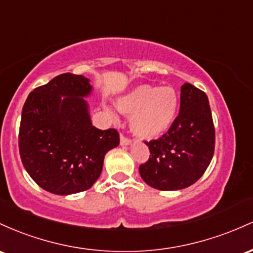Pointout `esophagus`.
I'll return each mask as SVG.
<instances>
[{"instance_id":"1","label":"esophagus","mask_w":253,"mask_h":253,"mask_svg":"<svg viewBox=\"0 0 253 253\" xmlns=\"http://www.w3.org/2000/svg\"><path fill=\"white\" fill-rule=\"evenodd\" d=\"M130 143H131V140L126 137V136L122 134L121 135V144H122V146H129Z\"/></svg>"}]
</instances>
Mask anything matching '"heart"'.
I'll use <instances>...</instances> for the list:
<instances>
[{"instance_id": "b5f03b06", "label": "heart", "mask_w": 253, "mask_h": 253, "mask_svg": "<svg viewBox=\"0 0 253 253\" xmlns=\"http://www.w3.org/2000/svg\"><path fill=\"white\" fill-rule=\"evenodd\" d=\"M179 99L172 87L138 84L117 100L119 111L130 116V127L146 140L159 137L171 127Z\"/></svg>"}]
</instances>
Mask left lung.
Returning <instances> with one entry per match:
<instances>
[{"instance_id": "obj_1", "label": "left lung", "mask_w": 253, "mask_h": 253, "mask_svg": "<svg viewBox=\"0 0 253 253\" xmlns=\"http://www.w3.org/2000/svg\"><path fill=\"white\" fill-rule=\"evenodd\" d=\"M146 144L150 155L138 171L149 186L173 191L196 183L211 164L215 148V127L206 93L184 84L179 115L166 134Z\"/></svg>"}]
</instances>
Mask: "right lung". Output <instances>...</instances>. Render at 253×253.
Wrapping results in <instances>:
<instances>
[{
  "instance_id": "obj_1",
  "label": "right lung",
  "mask_w": 253,
  "mask_h": 253,
  "mask_svg": "<svg viewBox=\"0 0 253 253\" xmlns=\"http://www.w3.org/2000/svg\"><path fill=\"white\" fill-rule=\"evenodd\" d=\"M89 80L65 73L37 87L22 107L19 152L33 180L55 195L92 188L103 169L105 154L119 144L116 129L92 126Z\"/></svg>"
}]
</instances>
